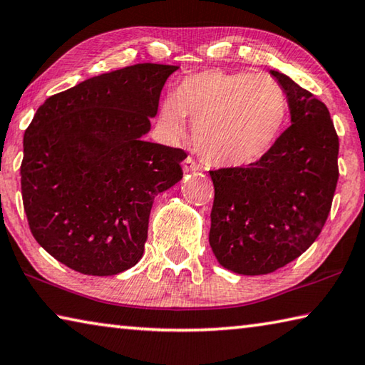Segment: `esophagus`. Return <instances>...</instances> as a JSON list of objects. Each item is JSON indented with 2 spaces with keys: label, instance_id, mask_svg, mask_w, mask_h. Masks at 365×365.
Instances as JSON below:
<instances>
[{
  "label": "esophagus",
  "instance_id": "obj_1",
  "mask_svg": "<svg viewBox=\"0 0 365 365\" xmlns=\"http://www.w3.org/2000/svg\"><path fill=\"white\" fill-rule=\"evenodd\" d=\"M182 165H183V170H185V172H197V170H201L200 164L195 163V159H191L190 156L183 159Z\"/></svg>",
  "mask_w": 365,
  "mask_h": 365
}]
</instances>
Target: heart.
<instances>
[{
	"label": "heart",
	"mask_w": 365,
	"mask_h": 365,
	"mask_svg": "<svg viewBox=\"0 0 365 365\" xmlns=\"http://www.w3.org/2000/svg\"><path fill=\"white\" fill-rule=\"evenodd\" d=\"M288 95L267 73L209 69L191 73L177 85L174 100L159 106L158 123L170 141L187 135L215 168H245L267 154L285 128Z\"/></svg>",
	"instance_id": "heart-1"
}]
</instances>
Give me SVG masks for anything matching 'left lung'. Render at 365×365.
Segmentation results:
<instances>
[{
    "mask_svg": "<svg viewBox=\"0 0 365 365\" xmlns=\"http://www.w3.org/2000/svg\"><path fill=\"white\" fill-rule=\"evenodd\" d=\"M292 125L246 168L209 170V243L225 269L264 275L299 257L322 232L338 182V135L329 109L285 73Z\"/></svg>",
    "mask_w": 365,
    "mask_h": 365,
    "instance_id": "1",
    "label": "left lung"
}]
</instances>
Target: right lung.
Listing matches in <instances>:
<instances>
[{
	"label": "right lung",
	"instance_id": "1",
	"mask_svg": "<svg viewBox=\"0 0 365 365\" xmlns=\"http://www.w3.org/2000/svg\"><path fill=\"white\" fill-rule=\"evenodd\" d=\"M177 66L135 64L61 91L24 135L21 190L34 238L85 275H115L145 251L154 197L187 153L145 141Z\"/></svg>",
	"mask_w": 365,
	"mask_h": 365
}]
</instances>
